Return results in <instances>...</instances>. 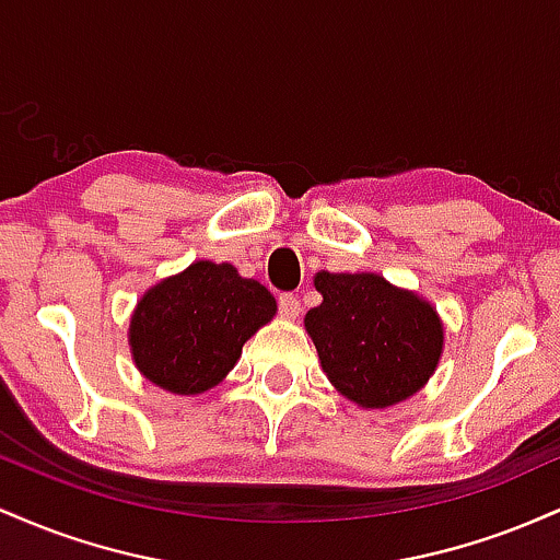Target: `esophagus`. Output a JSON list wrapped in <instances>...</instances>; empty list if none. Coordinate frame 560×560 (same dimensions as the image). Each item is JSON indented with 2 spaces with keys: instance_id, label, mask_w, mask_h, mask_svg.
Instances as JSON below:
<instances>
[{
  "instance_id": "obj_1",
  "label": "esophagus",
  "mask_w": 560,
  "mask_h": 560,
  "mask_svg": "<svg viewBox=\"0 0 560 560\" xmlns=\"http://www.w3.org/2000/svg\"><path fill=\"white\" fill-rule=\"evenodd\" d=\"M279 311H281V316H284V318H298L300 311H302L300 300L294 298V294H289V292L281 294V298H279Z\"/></svg>"
}]
</instances>
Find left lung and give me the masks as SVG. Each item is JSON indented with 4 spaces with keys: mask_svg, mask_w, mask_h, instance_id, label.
<instances>
[{
    "mask_svg": "<svg viewBox=\"0 0 560 560\" xmlns=\"http://www.w3.org/2000/svg\"><path fill=\"white\" fill-rule=\"evenodd\" d=\"M313 284L324 300L307 311L305 329L347 400L389 408L429 382L445 329L427 300L378 273L320 271Z\"/></svg>",
    "mask_w": 560,
    "mask_h": 560,
    "instance_id": "left-lung-1",
    "label": "left lung"
}]
</instances>
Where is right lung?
<instances>
[{
    "label": "right lung",
    "mask_w": 560,
    "mask_h": 560,
    "mask_svg": "<svg viewBox=\"0 0 560 560\" xmlns=\"http://www.w3.org/2000/svg\"><path fill=\"white\" fill-rule=\"evenodd\" d=\"M276 316V298L231 262L197 260L147 289L128 326L137 369L173 395L223 382L242 347Z\"/></svg>",
    "instance_id": "obj_1"
}]
</instances>
